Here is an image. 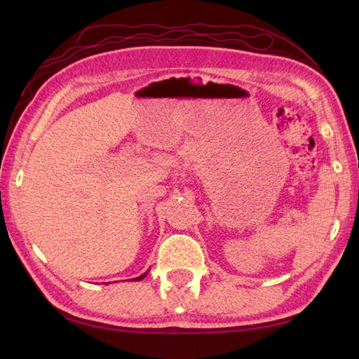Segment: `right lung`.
I'll list each match as a JSON object with an SVG mask.
<instances>
[{"label":"right lung","mask_w":359,"mask_h":359,"mask_svg":"<svg viewBox=\"0 0 359 359\" xmlns=\"http://www.w3.org/2000/svg\"><path fill=\"white\" fill-rule=\"evenodd\" d=\"M144 276H147V273H144V274H143V276H140V278H135V280H140V279H143Z\"/></svg>","instance_id":"add662e5"}]
</instances>
